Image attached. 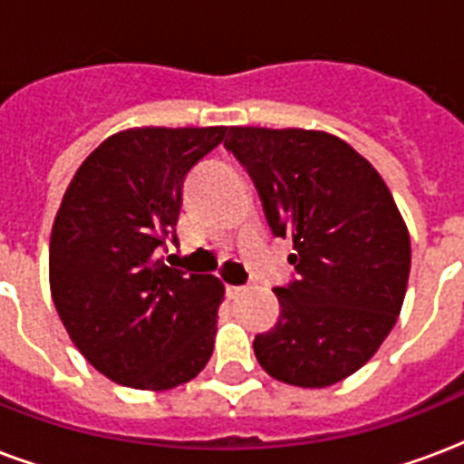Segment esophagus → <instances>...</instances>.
<instances>
[{"label":"esophagus","instance_id":"obj_1","mask_svg":"<svg viewBox=\"0 0 464 464\" xmlns=\"http://www.w3.org/2000/svg\"><path fill=\"white\" fill-rule=\"evenodd\" d=\"M226 294H228V298H238L240 294H246V286H233V284H228Z\"/></svg>","mask_w":464,"mask_h":464}]
</instances>
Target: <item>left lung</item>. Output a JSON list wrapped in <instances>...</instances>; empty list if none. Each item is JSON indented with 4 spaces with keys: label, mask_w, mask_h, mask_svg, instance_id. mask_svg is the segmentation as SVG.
Masks as SVG:
<instances>
[{
    "label": "left lung",
    "mask_w": 464,
    "mask_h": 464,
    "mask_svg": "<svg viewBox=\"0 0 464 464\" xmlns=\"http://www.w3.org/2000/svg\"><path fill=\"white\" fill-rule=\"evenodd\" d=\"M276 238L294 240L296 276L276 286L279 320L255 356L272 378L327 388L356 373L395 327L411 247L397 204L346 141L313 130L228 127Z\"/></svg>",
    "instance_id": "obj_1"
}]
</instances>
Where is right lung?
Masks as SVG:
<instances>
[{
    "label": "right lung",
    "instance_id": "add662e5",
    "mask_svg": "<svg viewBox=\"0 0 464 464\" xmlns=\"http://www.w3.org/2000/svg\"><path fill=\"white\" fill-rule=\"evenodd\" d=\"M226 127H140L112 134L62 197L50 291L76 349L105 378L170 390L209 361L224 284L170 267L182 182Z\"/></svg>",
    "mask_w": 464,
    "mask_h": 464
}]
</instances>
